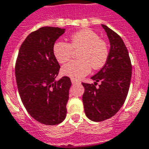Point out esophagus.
Returning <instances> with one entry per match:
<instances>
[{"label":"esophagus","mask_w":149,"mask_h":149,"mask_svg":"<svg viewBox=\"0 0 149 149\" xmlns=\"http://www.w3.org/2000/svg\"><path fill=\"white\" fill-rule=\"evenodd\" d=\"M71 81H72V84H77V83H80V81H76V80H74V79H71Z\"/></svg>","instance_id":"esophagus-1"}]
</instances>
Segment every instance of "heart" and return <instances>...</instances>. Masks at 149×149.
Returning <instances> with one entry per match:
<instances>
[{
  "label": "heart",
  "mask_w": 149,
  "mask_h": 149,
  "mask_svg": "<svg viewBox=\"0 0 149 149\" xmlns=\"http://www.w3.org/2000/svg\"><path fill=\"white\" fill-rule=\"evenodd\" d=\"M73 50L78 51L80 60H73L62 68L63 74L74 80L82 78L93 69L102 68L108 61V43L100 39V35L91 29H82L69 37V43L57 41L54 45V54L58 63H64L70 59Z\"/></svg>",
  "instance_id": "obj_1"
}]
</instances>
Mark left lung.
I'll return each instance as SVG.
<instances>
[{
  "mask_svg": "<svg viewBox=\"0 0 149 149\" xmlns=\"http://www.w3.org/2000/svg\"><path fill=\"white\" fill-rule=\"evenodd\" d=\"M110 41L108 61L91 77L94 84L82 82V101L86 117L93 121H103L113 117L125 103L130 88L132 65L127 48L117 33L102 25ZM99 81L101 82L96 87Z\"/></svg>",
  "mask_w": 149,
  "mask_h": 149,
  "instance_id": "left-lung-1",
  "label": "left lung"
}]
</instances>
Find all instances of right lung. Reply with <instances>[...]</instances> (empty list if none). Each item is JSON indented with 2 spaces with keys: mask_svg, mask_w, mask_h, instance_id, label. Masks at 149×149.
<instances>
[{
  "mask_svg": "<svg viewBox=\"0 0 149 149\" xmlns=\"http://www.w3.org/2000/svg\"><path fill=\"white\" fill-rule=\"evenodd\" d=\"M65 29L42 27L31 32L22 43L15 63L19 95L36 121L58 125L65 119L70 78L55 81L60 66L54 54V42Z\"/></svg>",
  "mask_w": 149,
  "mask_h": 149,
  "instance_id": "add662e5",
  "label": "right lung"
}]
</instances>
